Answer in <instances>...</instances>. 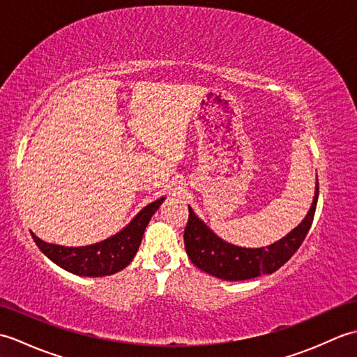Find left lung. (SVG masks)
Wrapping results in <instances>:
<instances>
[{
  "label": "left lung",
  "mask_w": 357,
  "mask_h": 357,
  "mask_svg": "<svg viewBox=\"0 0 357 357\" xmlns=\"http://www.w3.org/2000/svg\"><path fill=\"white\" fill-rule=\"evenodd\" d=\"M319 183L316 178L314 198L302 222L284 238L267 247L247 248L229 244L210 229L188 206V224L184 231V244L190 261L208 275L224 280H247L261 275H271L298 252L312 227Z\"/></svg>",
  "instance_id": "1"
}]
</instances>
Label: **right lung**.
<instances>
[{"label":"right lung","mask_w":357,"mask_h":357,"mask_svg":"<svg viewBox=\"0 0 357 357\" xmlns=\"http://www.w3.org/2000/svg\"><path fill=\"white\" fill-rule=\"evenodd\" d=\"M164 199L165 198L162 196V198L150 202L123 230H119L107 239L95 242V244L90 245H56L40 239L33 231L30 233H32V238L38 248L52 262H55L58 267L70 271L73 275L86 278L109 276L126 268L133 261V257L141 245L146 227L150 222L151 216L155 215V211L164 202Z\"/></svg>","instance_id":"add662e5"}]
</instances>
